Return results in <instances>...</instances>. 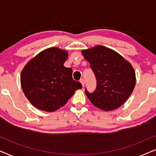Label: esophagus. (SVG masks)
I'll return each mask as SVG.
<instances>
[{"mask_svg":"<svg viewBox=\"0 0 156 156\" xmlns=\"http://www.w3.org/2000/svg\"><path fill=\"white\" fill-rule=\"evenodd\" d=\"M80 82L82 83V86L84 87V80L83 78H82V79H80Z\"/></svg>","mask_w":156,"mask_h":156,"instance_id":"obj_1","label":"esophagus"}]
</instances>
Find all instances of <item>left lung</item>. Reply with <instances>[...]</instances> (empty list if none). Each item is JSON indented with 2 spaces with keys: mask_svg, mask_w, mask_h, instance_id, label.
<instances>
[{
  "mask_svg": "<svg viewBox=\"0 0 156 156\" xmlns=\"http://www.w3.org/2000/svg\"><path fill=\"white\" fill-rule=\"evenodd\" d=\"M82 52L97 80L94 91L85 89L87 97L96 107L106 112L120 107L135 87L133 67L119 53L101 45Z\"/></svg>",
  "mask_w": 156,
  "mask_h": 156,
  "instance_id": "8db88e82",
  "label": "left lung"
}]
</instances>
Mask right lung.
<instances>
[{
    "mask_svg": "<svg viewBox=\"0 0 156 156\" xmlns=\"http://www.w3.org/2000/svg\"><path fill=\"white\" fill-rule=\"evenodd\" d=\"M67 52L48 48L23 68L20 83L25 97L38 109L55 112L67 103L82 84L72 78V68L64 66Z\"/></svg>",
    "mask_w": 156,
    "mask_h": 156,
    "instance_id": "right-lung-1",
    "label": "right lung"
}]
</instances>
